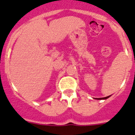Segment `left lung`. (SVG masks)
<instances>
[{
  "label": "left lung",
  "mask_w": 135,
  "mask_h": 135,
  "mask_svg": "<svg viewBox=\"0 0 135 135\" xmlns=\"http://www.w3.org/2000/svg\"><path fill=\"white\" fill-rule=\"evenodd\" d=\"M111 95H109V96H107V97H101V98H95V99H98V100H102V99H108V97H110Z\"/></svg>",
  "instance_id": "8db88e82"
}]
</instances>
